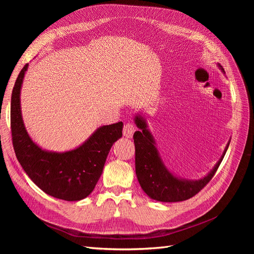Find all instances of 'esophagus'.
Wrapping results in <instances>:
<instances>
[{"label":"esophagus","instance_id":"esophagus-1","mask_svg":"<svg viewBox=\"0 0 254 254\" xmlns=\"http://www.w3.org/2000/svg\"><path fill=\"white\" fill-rule=\"evenodd\" d=\"M136 130V127L134 124L131 123H127L124 127V136L127 138H131L132 135H134V132Z\"/></svg>","mask_w":254,"mask_h":254}]
</instances>
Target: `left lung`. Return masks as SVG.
I'll return each mask as SVG.
<instances>
[{"instance_id":"obj_1","label":"left lung","mask_w":254,"mask_h":254,"mask_svg":"<svg viewBox=\"0 0 254 254\" xmlns=\"http://www.w3.org/2000/svg\"><path fill=\"white\" fill-rule=\"evenodd\" d=\"M221 70L224 72L222 68ZM135 123L140 128L134 134L136 175L144 192L159 202H181L201 191L215 175L230 145H226L219 162L206 177L195 181L182 180L171 174L163 164L145 120L141 116H136Z\"/></svg>"}]
</instances>
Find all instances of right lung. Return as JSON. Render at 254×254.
I'll use <instances>...</instances> for the list:
<instances>
[{
    "label": "right lung",
    "mask_w": 254,
    "mask_h": 254,
    "mask_svg": "<svg viewBox=\"0 0 254 254\" xmlns=\"http://www.w3.org/2000/svg\"><path fill=\"white\" fill-rule=\"evenodd\" d=\"M28 64L21 69L11 97V135L13 148L24 172L45 193L64 201H80L98 183L112 145L123 137L119 122L98 128L78 148L63 153L42 150L23 126L20 111V87Z\"/></svg>",
    "instance_id": "obj_1"
}]
</instances>
